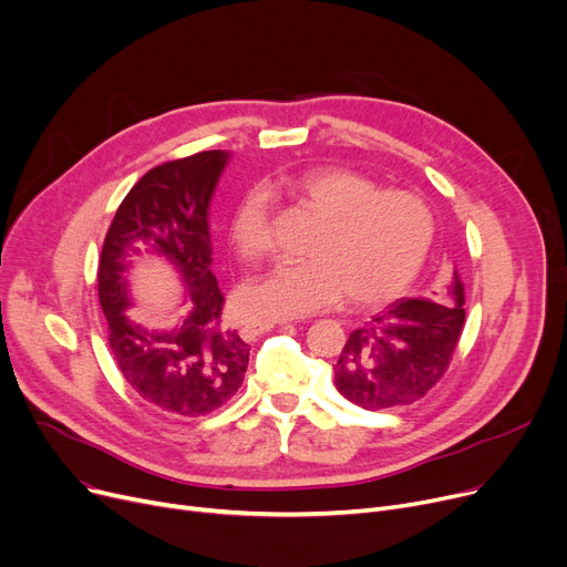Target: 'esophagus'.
<instances>
[{
	"label": "esophagus",
	"mask_w": 567,
	"mask_h": 567,
	"mask_svg": "<svg viewBox=\"0 0 567 567\" xmlns=\"http://www.w3.org/2000/svg\"><path fill=\"white\" fill-rule=\"evenodd\" d=\"M277 324H286V322L284 320L281 322H277V320H251V322L240 327V337L245 341H254L260 334H268V331H272Z\"/></svg>",
	"instance_id": "esophagus-1"
}]
</instances>
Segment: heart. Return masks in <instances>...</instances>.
I'll list each match as a JSON object with an SVG mask.
<instances>
[{"instance_id":"b5f03b06","label":"heart","mask_w":567,"mask_h":567,"mask_svg":"<svg viewBox=\"0 0 567 567\" xmlns=\"http://www.w3.org/2000/svg\"><path fill=\"white\" fill-rule=\"evenodd\" d=\"M275 189L322 217L309 247L313 258L281 260L245 281L238 307L249 318L295 320L337 307L348 295L357 305H382L416 279L435 238V217L421 196L380 189L350 169L324 166ZM228 236L243 258L272 247L270 194L247 189L230 213Z\"/></svg>"}]
</instances>
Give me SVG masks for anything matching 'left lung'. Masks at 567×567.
<instances>
[{
	"label": "left lung",
	"mask_w": 567,
	"mask_h": 567,
	"mask_svg": "<svg viewBox=\"0 0 567 567\" xmlns=\"http://www.w3.org/2000/svg\"><path fill=\"white\" fill-rule=\"evenodd\" d=\"M464 322V286L453 272L444 292L398 299L354 329L334 365V384L363 410H391L423 398L446 373Z\"/></svg>",
	"instance_id": "8db88e82"
}]
</instances>
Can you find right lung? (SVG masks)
<instances>
[{"instance_id": "right-lung-1", "label": "right lung", "mask_w": 567, "mask_h": 567, "mask_svg": "<svg viewBox=\"0 0 567 567\" xmlns=\"http://www.w3.org/2000/svg\"><path fill=\"white\" fill-rule=\"evenodd\" d=\"M226 162L228 153L204 151L144 174L121 202L97 265V297L118 371L146 403L178 416H206L226 405L249 363V346L221 318L224 295L210 270L208 208ZM135 241L174 261L188 286L186 320L172 332H148L124 318L126 258L138 252Z\"/></svg>"}]
</instances>
